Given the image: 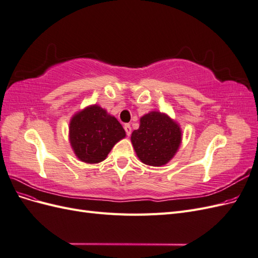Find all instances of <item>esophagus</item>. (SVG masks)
<instances>
[{
  "label": "esophagus",
  "instance_id": "obj_1",
  "mask_svg": "<svg viewBox=\"0 0 258 258\" xmlns=\"http://www.w3.org/2000/svg\"><path fill=\"white\" fill-rule=\"evenodd\" d=\"M123 128H124V131H126V134H127V136L129 137L130 135H131V127H130V124L129 123H126L123 126Z\"/></svg>",
  "mask_w": 258,
  "mask_h": 258
}]
</instances>
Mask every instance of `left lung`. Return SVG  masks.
Segmentation results:
<instances>
[{
    "mask_svg": "<svg viewBox=\"0 0 258 258\" xmlns=\"http://www.w3.org/2000/svg\"><path fill=\"white\" fill-rule=\"evenodd\" d=\"M131 142L143 163L160 167L174 157L182 142V130L167 114L153 111L141 117Z\"/></svg>",
    "mask_w": 258,
    "mask_h": 258,
    "instance_id": "8db88e82",
    "label": "left lung"
}]
</instances>
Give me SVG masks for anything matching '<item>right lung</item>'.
<instances>
[{"mask_svg":"<svg viewBox=\"0 0 258 258\" xmlns=\"http://www.w3.org/2000/svg\"><path fill=\"white\" fill-rule=\"evenodd\" d=\"M69 129L74 154L86 163L103 161L113 146L126 137L119 121L97 104L77 112Z\"/></svg>","mask_w":258,"mask_h":258,"instance_id":"right-lung-1","label":"right lung"}]
</instances>
